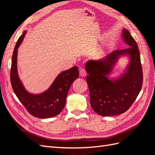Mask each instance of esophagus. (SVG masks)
<instances>
[{
    "label": "esophagus",
    "mask_w": 155,
    "mask_h": 155,
    "mask_svg": "<svg viewBox=\"0 0 155 155\" xmlns=\"http://www.w3.org/2000/svg\"><path fill=\"white\" fill-rule=\"evenodd\" d=\"M79 74L81 77H84L85 76L87 75V72L86 71H85V70L84 68H81L80 71H79Z\"/></svg>",
    "instance_id": "1"
}]
</instances>
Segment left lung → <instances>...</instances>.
<instances>
[{"instance_id": "left-lung-1", "label": "left lung", "mask_w": 155, "mask_h": 155, "mask_svg": "<svg viewBox=\"0 0 155 155\" xmlns=\"http://www.w3.org/2000/svg\"><path fill=\"white\" fill-rule=\"evenodd\" d=\"M122 38L130 47L112 52L97 61L85 64L87 83L90 91V103L93 110L103 117L126 112L136 100L143 84V70L139 48L129 31L123 28ZM128 55L127 70L116 80L107 76L122 55Z\"/></svg>"}]
</instances>
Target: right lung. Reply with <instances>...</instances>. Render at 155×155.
<instances>
[{"mask_svg":"<svg viewBox=\"0 0 155 155\" xmlns=\"http://www.w3.org/2000/svg\"><path fill=\"white\" fill-rule=\"evenodd\" d=\"M27 31L19 37L13 51L11 68V82L12 89L20 102L32 116L48 118L57 116L63 109L69 88L78 77L77 66L61 72L44 93L31 94L25 89L20 80L17 71L18 48L22 43Z\"/></svg>","mask_w":155,"mask_h":155,"instance_id":"1","label":"right lung"}]
</instances>
